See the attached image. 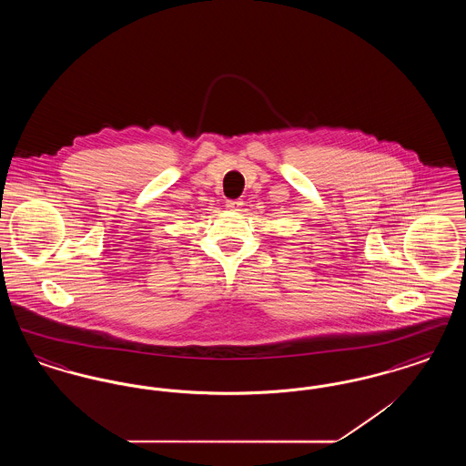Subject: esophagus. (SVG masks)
I'll return each mask as SVG.
<instances>
[{
	"mask_svg": "<svg viewBox=\"0 0 466 466\" xmlns=\"http://www.w3.org/2000/svg\"><path fill=\"white\" fill-rule=\"evenodd\" d=\"M243 204L244 202L241 199L227 200V208H228L230 211H241Z\"/></svg>",
	"mask_w": 466,
	"mask_h": 466,
	"instance_id": "34e87169",
	"label": "esophagus"
}]
</instances>
